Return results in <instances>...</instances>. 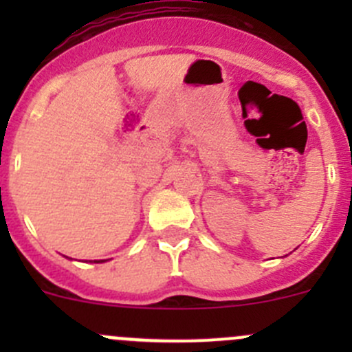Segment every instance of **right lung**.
Instances as JSON below:
<instances>
[{
    "instance_id": "obj_1",
    "label": "right lung",
    "mask_w": 352,
    "mask_h": 352,
    "mask_svg": "<svg viewBox=\"0 0 352 352\" xmlns=\"http://www.w3.org/2000/svg\"><path fill=\"white\" fill-rule=\"evenodd\" d=\"M94 262H102V261H94Z\"/></svg>"
}]
</instances>
